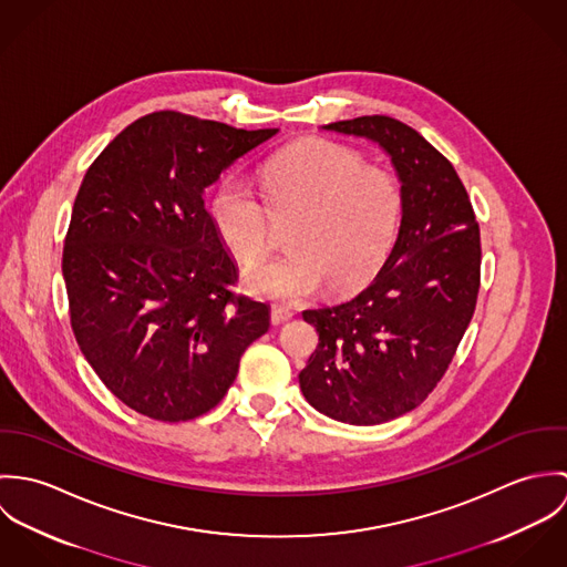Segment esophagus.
I'll return each instance as SVG.
<instances>
[{
	"mask_svg": "<svg viewBox=\"0 0 567 567\" xmlns=\"http://www.w3.org/2000/svg\"><path fill=\"white\" fill-rule=\"evenodd\" d=\"M292 317H295V312L290 308H284V306H272V310H270L272 324H284L286 321H290Z\"/></svg>",
	"mask_w": 567,
	"mask_h": 567,
	"instance_id": "1",
	"label": "esophagus"
}]
</instances>
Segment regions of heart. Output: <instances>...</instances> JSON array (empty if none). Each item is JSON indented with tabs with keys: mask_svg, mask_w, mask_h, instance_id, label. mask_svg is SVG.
<instances>
[{
	"mask_svg": "<svg viewBox=\"0 0 567 567\" xmlns=\"http://www.w3.org/2000/svg\"><path fill=\"white\" fill-rule=\"evenodd\" d=\"M264 200L240 181H225L209 216L218 238L243 264H259L288 227L290 252L246 272V288L272 301H299L362 288L398 240L404 196L393 172L353 148L303 140L261 167Z\"/></svg>",
	"mask_w": 567,
	"mask_h": 567,
	"instance_id": "b5f03b06",
	"label": "heart"
}]
</instances>
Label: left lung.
Segmentation results:
<instances>
[{
    "instance_id": "obj_1",
    "label": "left lung",
    "mask_w": 567,
    "mask_h": 567,
    "mask_svg": "<svg viewBox=\"0 0 567 567\" xmlns=\"http://www.w3.org/2000/svg\"><path fill=\"white\" fill-rule=\"evenodd\" d=\"M323 128L380 144L402 181L400 236L375 279L303 312L319 331L299 373L306 400L336 421L375 425L416 408L445 375L476 310L481 229L454 165L404 122L364 115Z\"/></svg>"
}]
</instances>
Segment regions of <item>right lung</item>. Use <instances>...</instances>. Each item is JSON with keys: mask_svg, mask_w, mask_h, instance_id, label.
Returning a JSON list of instances; mask_svg holds the SVG:
<instances>
[{"mask_svg": "<svg viewBox=\"0 0 567 567\" xmlns=\"http://www.w3.org/2000/svg\"><path fill=\"white\" fill-rule=\"evenodd\" d=\"M277 128L157 111L89 165L63 248L70 319L104 386L155 421H189L234 384L270 308L234 292L238 270L205 187Z\"/></svg>", "mask_w": 567, "mask_h": 567, "instance_id": "obj_1", "label": "right lung"}]
</instances>
